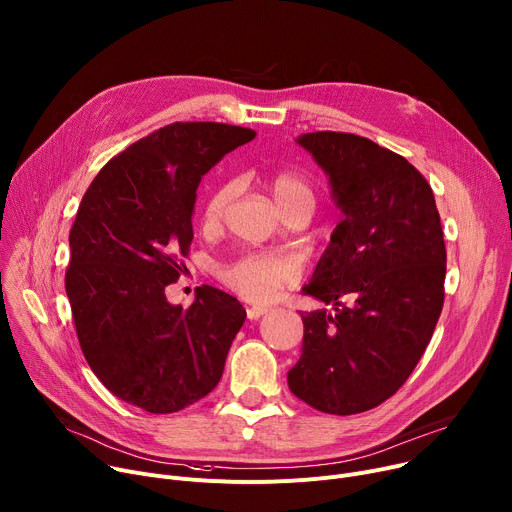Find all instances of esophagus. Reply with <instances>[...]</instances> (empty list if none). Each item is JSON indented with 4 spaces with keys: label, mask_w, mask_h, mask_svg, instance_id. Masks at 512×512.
<instances>
[{
    "label": "esophagus",
    "mask_w": 512,
    "mask_h": 512,
    "mask_svg": "<svg viewBox=\"0 0 512 512\" xmlns=\"http://www.w3.org/2000/svg\"><path fill=\"white\" fill-rule=\"evenodd\" d=\"M267 310H269V308H265V306H251V308H247V318H249V320H257V318H261L263 314H267Z\"/></svg>",
    "instance_id": "1"
}]
</instances>
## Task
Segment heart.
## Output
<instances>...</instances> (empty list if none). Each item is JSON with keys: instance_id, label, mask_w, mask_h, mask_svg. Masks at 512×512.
Instances as JSON below:
<instances>
[{"instance_id": "1", "label": "heart", "mask_w": 512, "mask_h": 512, "mask_svg": "<svg viewBox=\"0 0 512 512\" xmlns=\"http://www.w3.org/2000/svg\"><path fill=\"white\" fill-rule=\"evenodd\" d=\"M269 192L284 212L300 200L312 202L310 185L294 171H280L269 179ZM235 196V185L224 183L204 202V220L216 224L222 220L228 202ZM300 275L298 259L290 253H253L222 269L220 280L249 302H271Z\"/></svg>"}]
</instances>
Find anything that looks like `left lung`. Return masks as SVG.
<instances>
[{
	"label": "left lung",
	"instance_id": "8db88e82",
	"mask_svg": "<svg viewBox=\"0 0 512 512\" xmlns=\"http://www.w3.org/2000/svg\"><path fill=\"white\" fill-rule=\"evenodd\" d=\"M329 175L343 220L322 253L312 298L335 312L302 314L292 394L329 414L394 396L421 361L445 298V241L427 179L404 157L349 132L296 138Z\"/></svg>",
	"mask_w": 512,
	"mask_h": 512
}]
</instances>
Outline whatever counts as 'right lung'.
Wrapping results in <instances>:
<instances>
[{
    "instance_id": "right-lung-1",
    "label": "right lung",
    "mask_w": 512,
    "mask_h": 512,
    "mask_svg": "<svg viewBox=\"0 0 512 512\" xmlns=\"http://www.w3.org/2000/svg\"><path fill=\"white\" fill-rule=\"evenodd\" d=\"M253 138L243 126L173 122L110 159L79 204L65 273L77 339L100 382L132 406L177 412L222 378L245 308L212 286L181 308L165 288L185 269L202 175Z\"/></svg>"
}]
</instances>
